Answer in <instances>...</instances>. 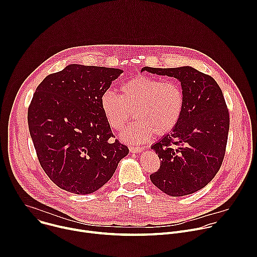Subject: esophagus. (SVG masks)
I'll list each match as a JSON object with an SVG mask.
<instances>
[{"mask_svg": "<svg viewBox=\"0 0 257 257\" xmlns=\"http://www.w3.org/2000/svg\"><path fill=\"white\" fill-rule=\"evenodd\" d=\"M129 151L132 154H138V153H141L143 151V149L142 148H138V146H130Z\"/></svg>", "mask_w": 257, "mask_h": 257, "instance_id": "34e87169", "label": "esophagus"}]
</instances>
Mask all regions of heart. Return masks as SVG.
Returning a JSON list of instances; mask_svg holds the SVG:
<instances>
[{
  "label": "heart",
  "instance_id": "b5f03b06",
  "mask_svg": "<svg viewBox=\"0 0 257 257\" xmlns=\"http://www.w3.org/2000/svg\"><path fill=\"white\" fill-rule=\"evenodd\" d=\"M119 92L120 96L104 91L100 97V106L107 124L118 131L132 119L135 111L138 121L121 134L125 142H143L154 132L159 136L170 133L184 112V92L174 80L163 81L139 75L123 82Z\"/></svg>",
  "mask_w": 257,
  "mask_h": 257
}]
</instances>
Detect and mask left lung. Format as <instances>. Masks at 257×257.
Here are the masks:
<instances>
[{
  "mask_svg": "<svg viewBox=\"0 0 257 257\" xmlns=\"http://www.w3.org/2000/svg\"><path fill=\"white\" fill-rule=\"evenodd\" d=\"M141 71L175 77L185 96L179 124L152 146L161 167L151 180L171 196L194 193L213 179L225 157L230 117L222 89L211 76L190 66Z\"/></svg>",
  "mask_w": 257,
  "mask_h": 257,
  "instance_id": "left-lung-1",
  "label": "left lung"
}]
</instances>
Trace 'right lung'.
I'll return each mask as SVG.
<instances>
[{
	"label": "right lung",
	"instance_id": "right-lung-1",
	"mask_svg": "<svg viewBox=\"0 0 257 257\" xmlns=\"http://www.w3.org/2000/svg\"><path fill=\"white\" fill-rule=\"evenodd\" d=\"M121 69L71 64L36 88L27 120L40 164L63 190L90 194L111 179L129 150L113 137L100 97Z\"/></svg>",
	"mask_w": 257,
	"mask_h": 257
}]
</instances>
